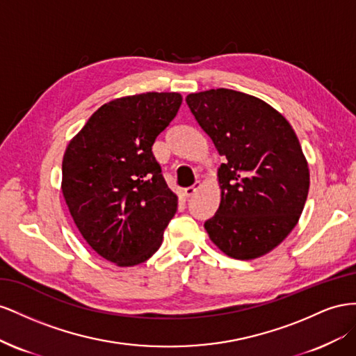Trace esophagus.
Masks as SVG:
<instances>
[{
    "instance_id": "esophagus-1",
    "label": "esophagus",
    "mask_w": 356,
    "mask_h": 356,
    "mask_svg": "<svg viewBox=\"0 0 356 356\" xmlns=\"http://www.w3.org/2000/svg\"><path fill=\"white\" fill-rule=\"evenodd\" d=\"M200 188H201V184H200V181H195V184L192 185V186L184 189V195H185L186 198H191L192 195H195V192H197Z\"/></svg>"
}]
</instances>
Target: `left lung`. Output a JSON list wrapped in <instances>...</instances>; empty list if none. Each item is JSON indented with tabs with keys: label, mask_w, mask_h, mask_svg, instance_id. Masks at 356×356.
<instances>
[{
	"label": "left lung",
	"mask_w": 356,
	"mask_h": 356,
	"mask_svg": "<svg viewBox=\"0 0 356 356\" xmlns=\"http://www.w3.org/2000/svg\"><path fill=\"white\" fill-rule=\"evenodd\" d=\"M186 103L225 162L220 204L204 222L210 240L236 259H255L288 237L306 204L310 172L296 131L266 101L232 89L189 94Z\"/></svg>",
	"instance_id": "left-lung-1"
}]
</instances>
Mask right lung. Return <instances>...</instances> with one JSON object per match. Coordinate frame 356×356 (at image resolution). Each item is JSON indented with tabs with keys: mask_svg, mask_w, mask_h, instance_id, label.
Returning a JSON list of instances; mask_svg holds the SVG:
<instances>
[{
	"mask_svg": "<svg viewBox=\"0 0 356 356\" xmlns=\"http://www.w3.org/2000/svg\"><path fill=\"white\" fill-rule=\"evenodd\" d=\"M180 104L177 92L116 98L65 149L60 189L70 215L88 245L118 267L154 255L177 210L152 146Z\"/></svg>",
	"mask_w": 356,
	"mask_h": 356,
	"instance_id": "obj_1",
	"label": "right lung"
}]
</instances>
